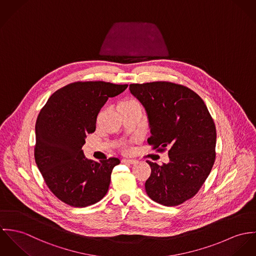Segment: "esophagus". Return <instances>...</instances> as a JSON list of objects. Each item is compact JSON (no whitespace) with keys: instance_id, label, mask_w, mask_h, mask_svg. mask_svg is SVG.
<instances>
[{"instance_id":"esophagus-1","label":"esophagus","mask_w":256,"mask_h":256,"mask_svg":"<svg viewBox=\"0 0 256 256\" xmlns=\"http://www.w3.org/2000/svg\"><path fill=\"white\" fill-rule=\"evenodd\" d=\"M122 162L124 163V164H134V163H136V160H134V159H122Z\"/></svg>"}]
</instances>
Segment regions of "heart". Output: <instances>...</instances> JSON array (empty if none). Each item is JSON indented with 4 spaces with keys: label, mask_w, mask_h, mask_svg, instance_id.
Listing matches in <instances>:
<instances>
[{
    "label": "heart",
    "mask_w": 256,
    "mask_h": 256,
    "mask_svg": "<svg viewBox=\"0 0 256 256\" xmlns=\"http://www.w3.org/2000/svg\"><path fill=\"white\" fill-rule=\"evenodd\" d=\"M138 102L136 100H132V99H128V100H126V101H122L120 104H136Z\"/></svg>",
    "instance_id": "obj_1"
}]
</instances>
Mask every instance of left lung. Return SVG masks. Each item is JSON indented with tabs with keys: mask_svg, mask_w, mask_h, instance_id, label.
I'll use <instances>...</instances> for the list:
<instances>
[{
	"mask_svg": "<svg viewBox=\"0 0 256 256\" xmlns=\"http://www.w3.org/2000/svg\"><path fill=\"white\" fill-rule=\"evenodd\" d=\"M130 93L147 114L154 148H169V162L147 161L151 174L147 196L165 206H176L194 196L215 161L216 128L198 95L186 86L167 82L130 84Z\"/></svg>",
	"mask_w": 256,
	"mask_h": 256,
	"instance_id": "8db88e82",
	"label": "left lung"
}]
</instances>
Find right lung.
<instances>
[{"instance_id": "add662e5", "label": "right lung", "mask_w": 256, "mask_h": 256, "mask_svg": "<svg viewBox=\"0 0 256 256\" xmlns=\"http://www.w3.org/2000/svg\"><path fill=\"white\" fill-rule=\"evenodd\" d=\"M128 84L74 82L60 88L41 109L35 124V162L50 190L74 207L92 205L105 196L118 158L88 160L82 149L86 134L109 97Z\"/></svg>"}]
</instances>
